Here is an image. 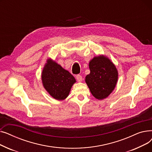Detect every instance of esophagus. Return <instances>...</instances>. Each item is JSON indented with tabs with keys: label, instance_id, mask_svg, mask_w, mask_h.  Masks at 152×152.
<instances>
[{
	"label": "esophagus",
	"instance_id": "34e87169",
	"mask_svg": "<svg viewBox=\"0 0 152 152\" xmlns=\"http://www.w3.org/2000/svg\"><path fill=\"white\" fill-rule=\"evenodd\" d=\"M76 78L77 81L78 82H81V81H82V80H83L82 76H81V75H76Z\"/></svg>",
	"mask_w": 152,
	"mask_h": 152
}]
</instances>
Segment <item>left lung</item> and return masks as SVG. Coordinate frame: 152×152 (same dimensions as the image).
<instances>
[{"mask_svg":"<svg viewBox=\"0 0 152 152\" xmlns=\"http://www.w3.org/2000/svg\"><path fill=\"white\" fill-rule=\"evenodd\" d=\"M90 74L86 83L93 96L98 100L107 98L116 85L118 73L112 61L104 55L94 57L89 62Z\"/></svg>","mask_w":152,"mask_h":152,"instance_id":"left-lung-1","label":"left lung"}]
</instances>
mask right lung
Listing matches in <instances>:
<instances>
[{
    "label": "right lung",
    "mask_w": 152,
    "mask_h": 152,
    "mask_svg": "<svg viewBox=\"0 0 152 152\" xmlns=\"http://www.w3.org/2000/svg\"><path fill=\"white\" fill-rule=\"evenodd\" d=\"M41 77L45 89L58 100L65 99L76 83L75 78L69 71L50 58L47 59L45 64Z\"/></svg>",
    "instance_id": "1"
}]
</instances>
